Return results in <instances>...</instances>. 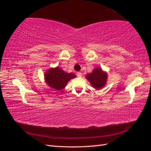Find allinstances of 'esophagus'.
<instances>
[{
	"mask_svg": "<svg viewBox=\"0 0 151 151\" xmlns=\"http://www.w3.org/2000/svg\"><path fill=\"white\" fill-rule=\"evenodd\" d=\"M76 75H77L78 77H81V76H82V74L81 72H77L76 73Z\"/></svg>",
	"mask_w": 151,
	"mask_h": 151,
	"instance_id": "1",
	"label": "esophagus"
}]
</instances>
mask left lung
<instances>
[{"mask_svg": "<svg viewBox=\"0 0 151 151\" xmlns=\"http://www.w3.org/2000/svg\"><path fill=\"white\" fill-rule=\"evenodd\" d=\"M86 77L90 82L93 87L99 89L103 88L106 85L108 75L107 73L104 72L101 67H97L93 70L92 73L88 74Z\"/></svg>", "mask_w": 151, "mask_h": 151, "instance_id": "1", "label": "left lung"}]
</instances>
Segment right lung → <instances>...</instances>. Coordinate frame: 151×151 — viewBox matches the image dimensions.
<instances>
[{
  "label": "right lung",
  "instance_id": "obj_1",
  "mask_svg": "<svg viewBox=\"0 0 151 151\" xmlns=\"http://www.w3.org/2000/svg\"><path fill=\"white\" fill-rule=\"evenodd\" d=\"M44 76L47 85L58 91L65 88L70 79L76 78L75 74L67 73L59 67L49 69Z\"/></svg>",
  "mask_w": 151,
  "mask_h": 151
}]
</instances>
